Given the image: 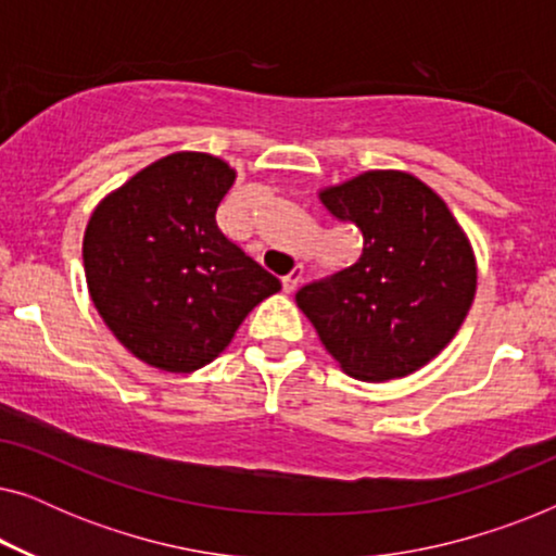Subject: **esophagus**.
<instances>
[{
	"instance_id": "34e87169",
	"label": "esophagus",
	"mask_w": 556,
	"mask_h": 556,
	"mask_svg": "<svg viewBox=\"0 0 556 556\" xmlns=\"http://www.w3.org/2000/svg\"><path fill=\"white\" fill-rule=\"evenodd\" d=\"M301 278H303V268H301V265H295V268L288 273V276H283V280H280V283H283V291L291 293L293 288L301 283Z\"/></svg>"
}]
</instances>
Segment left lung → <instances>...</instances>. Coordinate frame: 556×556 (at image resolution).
<instances>
[{
  "label": "left lung",
  "mask_w": 556,
  "mask_h": 556,
  "mask_svg": "<svg viewBox=\"0 0 556 556\" xmlns=\"http://www.w3.org/2000/svg\"><path fill=\"white\" fill-rule=\"evenodd\" d=\"M362 235V255L303 286L295 303L349 377H407L451 344L476 295V257L447 204L407 172H364L324 189Z\"/></svg>",
  "instance_id": "left-lung-1"
}]
</instances>
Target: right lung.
Masks as SVG:
<instances>
[{"label":"right lung","mask_w":556,"mask_h":556,"mask_svg":"<svg viewBox=\"0 0 556 556\" xmlns=\"http://www.w3.org/2000/svg\"><path fill=\"white\" fill-rule=\"evenodd\" d=\"M235 169L179 151L134 174L93 210L83 238L90 299L134 356L194 371L230 344L280 280L217 227Z\"/></svg>","instance_id":"1"}]
</instances>
